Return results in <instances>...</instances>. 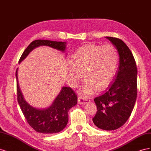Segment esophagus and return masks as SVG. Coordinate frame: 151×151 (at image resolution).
Listing matches in <instances>:
<instances>
[{"label":"esophagus","mask_w":151,"mask_h":151,"mask_svg":"<svg viewBox=\"0 0 151 151\" xmlns=\"http://www.w3.org/2000/svg\"><path fill=\"white\" fill-rule=\"evenodd\" d=\"M89 101V100L85 98H82L81 96L78 97V103L80 104H84L88 103Z\"/></svg>","instance_id":"esophagus-1"}]
</instances>
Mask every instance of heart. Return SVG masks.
Masks as SVG:
<instances>
[{
	"instance_id": "1",
	"label": "heart",
	"mask_w": 151,
	"mask_h": 151,
	"mask_svg": "<svg viewBox=\"0 0 151 151\" xmlns=\"http://www.w3.org/2000/svg\"><path fill=\"white\" fill-rule=\"evenodd\" d=\"M119 62V55L113 45L104 46L86 44L73 55L68 71L73 86L83 78L86 80L80 93L92 94L95 88L101 91L109 85L115 76Z\"/></svg>"
}]
</instances>
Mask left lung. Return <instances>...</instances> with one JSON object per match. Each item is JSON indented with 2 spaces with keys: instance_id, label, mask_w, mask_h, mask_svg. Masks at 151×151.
<instances>
[{
  "instance_id": "obj_1",
  "label": "left lung",
  "mask_w": 151,
  "mask_h": 151,
  "mask_svg": "<svg viewBox=\"0 0 151 151\" xmlns=\"http://www.w3.org/2000/svg\"><path fill=\"white\" fill-rule=\"evenodd\" d=\"M116 47L119 66L106 89L95 98L97 113L93 118L94 125L104 130L118 129L129 119L137 99V69L130 50L122 40L106 36Z\"/></svg>"
}]
</instances>
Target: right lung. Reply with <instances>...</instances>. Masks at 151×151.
<instances>
[{"mask_svg":"<svg viewBox=\"0 0 151 151\" xmlns=\"http://www.w3.org/2000/svg\"><path fill=\"white\" fill-rule=\"evenodd\" d=\"M40 46L49 47L65 53L67 42L45 40H35L22 54L19 63L24 60L32 50ZM17 70L16 72L17 101L29 125L35 131L42 134H55L64 129L68 120V112L77 103V97L75 93L70 88L64 86L50 106L45 108H35L24 98L18 82Z\"/></svg>","mask_w":151,"mask_h":151,"instance_id":"obj_1","label":"right lung"}]
</instances>
